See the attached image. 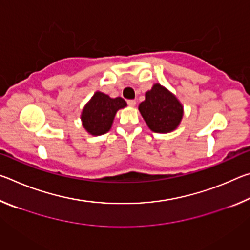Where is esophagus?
<instances>
[{"instance_id": "obj_1", "label": "esophagus", "mask_w": 250, "mask_h": 250, "mask_svg": "<svg viewBox=\"0 0 250 250\" xmlns=\"http://www.w3.org/2000/svg\"><path fill=\"white\" fill-rule=\"evenodd\" d=\"M126 104H128L130 107H134L135 104H137V101H135V100H128V101H126Z\"/></svg>"}]
</instances>
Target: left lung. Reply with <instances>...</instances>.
Returning <instances> with one entry per match:
<instances>
[{"mask_svg": "<svg viewBox=\"0 0 250 250\" xmlns=\"http://www.w3.org/2000/svg\"><path fill=\"white\" fill-rule=\"evenodd\" d=\"M143 119L156 133L171 132L181 122L183 107L170 91L155 83L146 94V100L139 105Z\"/></svg>", "mask_w": 250, "mask_h": 250, "instance_id": "1", "label": "left lung"}]
</instances>
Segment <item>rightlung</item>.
<instances>
[{"label":"right lung","instance_id":"1","mask_svg":"<svg viewBox=\"0 0 250 250\" xmlns=\"http://www.w3.org/2000/svg\"><path fill=\"white\" fill-rule=\"evenodd\" d=\"M126 105L125 101L97 91L91 100L83 110L82 120L83 128L92 135H100L108 132L111 128L116 112Z\"/></svg>","mask_w":250,"mask_h":250}]
</instances>
